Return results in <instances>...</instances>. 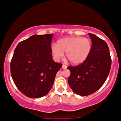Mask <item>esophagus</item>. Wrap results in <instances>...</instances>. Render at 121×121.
Instances as JSON below:
<instances>
[{"label": "esophagus", "instance_id": "esophagus-1", "mask_svg": "<svg viewBox=\"0 0 121 121\" xmlns=\"http://www.w3.org/2000/svg\"><path fill=\"white\" fill-rule=\"evenodd\" d=\"M67 67L65 65H64V64L62 65V69H66Z\"/></svg>", "mask_w": 121, "mask_h": 121}]
</instances>
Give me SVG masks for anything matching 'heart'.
Here are the masks:
<instances>
[{
	"mask_svg": "<svg viewBox=\"0 0 121 121\" xmlns=\"http://www.w3.org/2000/svg\"><path fill=\"white\" fill-rule=\"evenodd\" d=\"M92 43L89 38L80 37H66L57 41V45L51 47L54 59L58 61L65 53V57L74 65L84 63L92 51Z\"/></svg>",
	"mask_w": 121,
	"mask_h": 121,
	"instance_id": "1",
	"label": "heart"
}]
</instances>
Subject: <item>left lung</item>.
<instances>
[{"instance_id":"left-lung-1","label":"left lung","mask_w":121,"mask_h":121,"mask_svg":"<svg viewBox=\"0 0 121 121\" xmlns=\"http://www.w3.org/2000/svg\"><path fill=\"white\" fill-rule=\"evenodd\" d=\"M89 35L92 43L90 56L82 64L67 67L71 72L69 86L80 96L90 95L101 87L107 79L112 63L107 43L95 35Z\"/></svg>"}]
</instances>
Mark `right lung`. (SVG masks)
I'll list each match as a JSON object with an SVG mask.
<instances>
[{"label":"right lung","mask_w":121,"mask_h":121,"mask_svg":"<svg viewBox=\"0 0 121 121\" xmlns=\"http://www.w3.org/2000/svg\"><path fill=\"white\" fill-rule=\"evenodd\" d=\"M53 34L34 35L20 42L10 62V73L17 89L28 98H38L51 90L62 67L52 60Z\"/></svg>","instance_id":"1"}]
</instances>
